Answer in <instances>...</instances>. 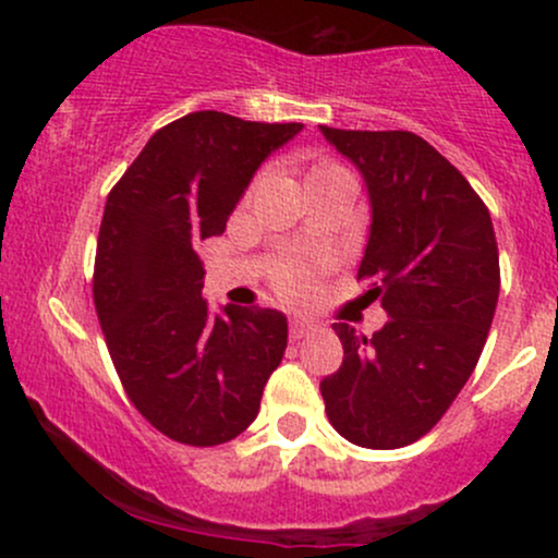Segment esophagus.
<instances>
[{
    "label": "esophagus",
    "instance_id": "esophagus-1",
    "mask_svg": "<svg viewBox=\"0 0 558 558\" xmlns=\"http://www.w3.org/2000/svg\"><path fill=\"white\" fill-rule=\"evenodd\" d=\"M312 330H317L315 319H310V317H293L291 319V338H293V341H299V338L310 336Z\"/></svg>",
    "mask_w": 558,
    "mask_h": 558
}]
</instances>
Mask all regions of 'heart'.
Instances as JSON below:
<instances>
[{
    "label": "heart",
    "instance_id": "1",
    "mask_svg": "<svg viewBox=\"0 0 558 558\" xmlns=\"http://www.w3.org/2000/svg\"><path fill=\"white\" fill-rule=\"evenodd\" d=\"M278 286L283 288L286 293H301L306 288V272L296 270V267H286L278 275Z\"/></svg>",
    "mask_w": 558,
    "mask_h": 558
}]
</instances>
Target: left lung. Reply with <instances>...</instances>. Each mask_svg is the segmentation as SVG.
I'll return each mask as SVG.
<instances>
[{
  "label": "left lung",
  "instance_id": "1",
  "mask_svg": "<svg viewBox=\"0 0 558 558\" xmlns=\"http://www.w3.org/2000/svg\"><path fill=\"white\" fill-rule=\"evenodd\" d=\"M319 131L367 185L356 278L388 315L373 336L332 325L343 364L319 383L325 412L351 444L401 448L444 417L483 354L501 288L496 233L483 198L417 133Z\"/></svg>",
  "mask_w": 558,
  "mask_h": 558
}]
</instances>
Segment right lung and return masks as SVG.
<instances>
[{
    "instance_id": "right-lung-1",
    "label": "right lung",
    "mask_w": 558,
    "mask_h": 558,
    "mask_svg": "<svg viewBox=\"0 0 558 558\" xmlns=\"http://www.w3.org/2000/svg\"><path fill=\"white\" fill-rule=\"evenodd\" d=\"M301 128L191 112L159 128L107 196L96 315L128 399L178 444L220 446L241 435L283 360V312H209L196 243L226 230L259 165Z\"/></svg>"
}]
</instances>
